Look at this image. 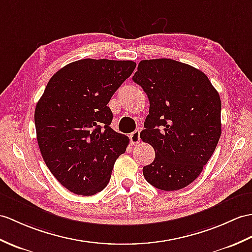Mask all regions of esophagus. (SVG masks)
<instances>
[{
  "instance_id": "1",
  "label": "esophagus",
  "mask_w": 252,
  "mask_h": 252,
  "mask_svg": "<svg viewBox=\"0 0 252 252\" xmlns=\"http://www.w3.org/2000/svg\"><path fill=\"white\" fill-rule=\"evenodd\" d=\"M139 134H140V131H139V130L134 131L133 133L130 134V140H131V144H132V145H137V144L139 143V140H140Z\"/></svg>"
}]
</instances>
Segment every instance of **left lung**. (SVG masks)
I'll return each instance as SVG.
<instances>
[{
    "label": "left lung",
    "mask_w": 252,
    "mask_h": 252,
    "mask_svg": "<svg viewBox=\"0 0 252 252\" xmlns=\"http://www.w3.org/2000/svg\"><path fill=\"white\" fill-rule=\"evenodd\" d=\"M133 81L149 99L140 138L153 146L154 162L143 167L146 180L163 191L194 181L221 135V99L207 76L172 59L140 61Z\"/></svg>",
    "instance_id": "8db88e82"
}]
</instances>
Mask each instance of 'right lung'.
<instances>
[{"mask_svg":"<svg viewBox=\"0 0 252 252\" xmlns=\"http://www.w3.org/2000/svg\"><path fill=\"white\" fill-rule=\"evenodd\" d=\"M136 63L83 59L48 81L34 114L38 147L51 174L67 190L93 195L109 183L128 137L115 132L107 106Z\"/></svg>","mask_w":252,"mask_h":252,"instance_id":"add662e5","label":"right lung"}]
</instances>
